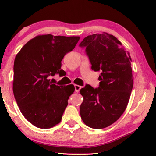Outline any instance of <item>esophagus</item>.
<instances>
[{"label": "esophagus", "mask_w": 156, "mask_h": 156, "mask_svg": "<svg viewBox=\"0 0 156 156\" xmlns=\"http://www.w3.org/2000/svg\"><path fill=\"white\" fill-rule=\"evenodd\" d=\"M74 87H75V91H76V93H78L79 91L80 90V89H81V87H82L81 86L78 85H75Z\"/></svg>", "instance_id": "obj_1"}]
</instances>
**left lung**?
Instances as JSON below:
<instances>
[{
	"label": "left lung",
	"mask_w": 156,
	"mask_h": 156,
	"mask_svg": "<svg viewBox=\"0 0 156 156\" xmlns=\"http://www.w3.org/2000/svg\"><path fill=\"white\" fill-rule=\"evenodd\" d=\"M80 45L86 47L93 70L101 72L98 88L87 85L80 90V115L89 127L104 129L120 118L129 104L133 85L132 60L121 42L108 33L87 36Z\"/></svg>",
	"instance_id": "obj_1"
}]
</instances>
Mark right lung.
I'll return each mask as SVG.
<instances>
[{
	"label": "right lung",
	"mask_w": 156,
	"mask_h": 156,
	"mask_svg": "<svg viewBox=\"0 0 156 156\" xmlns=\"http://www.w3.org/2000/svg\"><path fill=\"white\" fill-rule=\"evenodd\" d=\"M80 36L38 35L16 54L14 63L13 93L27 121L39 128H52L61 121L74 85H56L49 76H63L61 60L74 49Z\"/></svg>",
	"instance_id": "obj_1"
}]
</instances>
